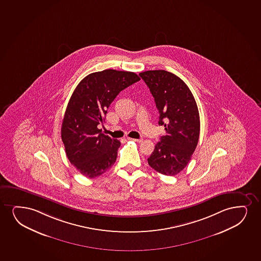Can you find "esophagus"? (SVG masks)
Instances as JSON below:
<instances>
[{"instance_id": "obj_1", "label": "esophagus", "mask_w": 261, "mask_h": 261, "mask_svg": "<svg viewBox=\"0 0 261 261\" xmlns=\"http://www.w3.org/2000/svg\"><path fill=\"white\" fill-rule=\"evenodd\" d=\"M129 139V140H133V141H135V142L140 143L142 142L143 139Z\"/></svg>"}]
</instances>
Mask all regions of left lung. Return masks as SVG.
Here are the masks:
<instances>
[{"instance_id": "left-lung-1", "label": "left lung", "mask_w": 261, "mask_h": 261, "mask_svg": "<svg viewBox=\"0 0 261 261\" xmlns=\"http://www.w3.org/2000/svg\"><path fill=\"white\" fill-rule=\"evenodd\" d=\"M154 98L159 124L165 127L147 161L162 175H175L187 166L198 145L200 121L191 90L175 74L166 70L139 73Z\"/></svg>"}]
</instances>
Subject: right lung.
<instances>
[{
	"label": "right lung",
	"instance_id": "add662e5",
	"mask_svg": "<svg viewBox=\"0 0 261 261\" xmlns=\"http://www.w3.org/2000/svg\"><path fill=\"white\" fill-rule=\"evenodd\" d=\"M140 80L136 73L105 69L83 79L69 99L62 123V140L69 162L89 178L116 162L121 143L101 133L110 104L123 89Z\"/></svg>",
	"mask_w": 261,
	"mask_h": 261
}]
</instances>
